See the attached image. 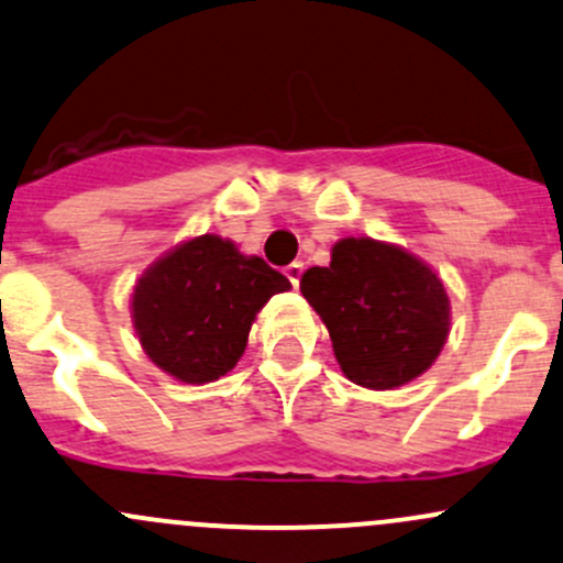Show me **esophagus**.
<instances>
[{"mask_svg":"<svg viewBox=\"0 0 563 563\" xmlns=\"http://www.w3.org/2000/svg\"><path fill=\"white\" fill-rule=\"evenodd\" d=\"M301 272H305V264H301V262H294V264L286 266V277H288V280H291L294 288H299Z\"/></svg>","mask_w":563,"mask_h":563,"instance_id":"34e87169","label":"esophagus"}]
</instances>
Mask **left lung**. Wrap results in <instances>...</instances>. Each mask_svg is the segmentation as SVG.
<instances>
[{"label":"left lung","instance_id":"8db88e82","mask_svg":"<svg viewBox=\"0 0 563 563\" xmlns=\"http://www.w3.org/2000/svg\"><path fill=\"white\" fill-rule=\"evenodd\" d=\"M301 297L327 323L342 375L390 390L421 377L451 334V299L434 269L394 242L345 236L310 266Z\"/></svg>","mask_w":563,"mask_h":563}]
</instances>
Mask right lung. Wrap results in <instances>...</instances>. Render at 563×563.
Segmentation results:
<instances>
[{
    "mask_svg": "<svg viewBox=\"0 0 563 563\" xmlns=\"http://www.w3.org/2000/svg\"><path fill=\"white\" fill-rule=\"evenodd\" d=\"M288 277L232 240L199 234L158 256L134 283L132 323L145 356L180 383L205 386L234 369L253 321Z\"/></svg>",
    "mask_w": 563,
    "mask_h": 563,
    "instance_id": "right-lung-1",
    "label": "right lung"
}]
</instances>
